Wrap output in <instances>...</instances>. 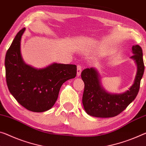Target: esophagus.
<instances>
[{"instance_id": "obj_1", "label": "esophagus", "mask_w": 146, "mask_h": 146, "mask_svg": "<svg viewBox=\"0 0 146 146\" xmlns=\"http://www.w3.org/2000/svg\"><path fill=\"white\" fill-rule=\"evenodd\" d=\"M81 71H82V68L80 65H78L77 66V75L78 77H79L81 74Z\"/></svg>"}]
</instances>
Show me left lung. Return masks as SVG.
<instances>
[{
  "label": "left lung",
  "instance_id": "8db88e82",
  "mask_svg": "<svg viewBox=\"0 0 146 146\" xmlns=\"http://www.w3.org/2000/svg\"><path fill=\"white\" fill-rule=\"evenodd\" d=\"M133 59L137 65V72L133 84L123 94H114L106 92L101 85L100 77L96 69L86 68L81 73L84 82L82 104L88 114L98 117H111L119 114L125 109L139 92L140 80L144 72L142 49L139 45L132 47Z\"/></svg>",
  "mask_w": 146,
  "mask_h": 146
}]
</instances>
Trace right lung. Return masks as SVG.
<instances>
[{
	"mask_svg": "<svg viewBox=\"0 0 146 146\" xmlns=\"http://www.w3.org/2000/svg\"><path fill=\"white\" fill-rule=\"evenodd\" d=\"M25 28L18 32L5 57L6 83L9 91L21 105L32 112H42L56 102L62 85L76 77L77 66L53 63L36 69L25 63L21 40Z\"/></svg>",
	"mask_w": 146,
	"mask_h": 146,
	"instance_id": "obj_1",
	"label": "right lung"
}]
</instances>
